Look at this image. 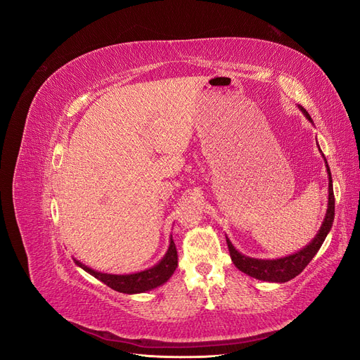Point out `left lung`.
<instances>
[{"label": "left lung", "instance_id": "left-lung-1", "mask_svg": "<svg viewBox=\"0 0 360 360\" xmlns=\"http://www.w3.org/2000/svg\"><path fill=\"white\" fill-rule=\"evenodd\" d=\"M303 114L307 115L309 122L311 115L307 112V110H303ZM328 163V162H326ZM328 174H329V204H328V212H326L324 222L320 228L319 234L315 236L314 240L307 246L303 248L299 252L292 254L285 258H279V259H257V258H249L242 255L240 252H237L231 242L226 238L228 243V250H230V255L234 266L243 271V274L261 279V281H269V282H287L292 278H296L300 271L309 264V261L314 258V255L319 252V249L321 248L326 236L330 231L332 222L335 217V195H333V186H332V176H330V169L328 167Z\"/></svg>", "mask_w": 360, "mask_h": 360}]
</instances>
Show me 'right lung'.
I'll use <instances>...</instances> for the list:
<instances>
[{"label":"right lung","mask_w":360,"mask_h":360,"mask_svg":"<svg viewBox=\"0 0 360 360\" xmlns=\"http://www.w3.org/2000/svg\"><path fill=\"white\" fill-rule=\"evenodd\" d=\"M75 263L79 267H82L85 271H89V274L93 275L94 278L102 281L103 284H106L108 287H111L112 290L120 291V292H126V294H134V292H144L148 290H153V288L162 285L163 282H167L177 267L179 255H177V248H176V245H174V240L171 238L168 252L165 257H163L160 263L148 270L139 271V274H134V275L101 274V271H94L90 267L81 264L79 261L75 259Z\"/></svg>","instance_id":"1"}]
</instances>
